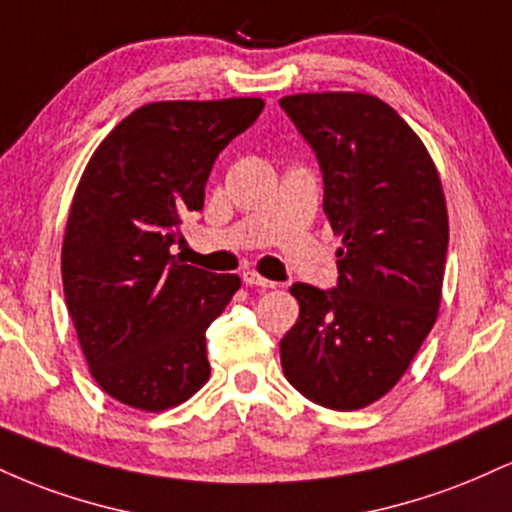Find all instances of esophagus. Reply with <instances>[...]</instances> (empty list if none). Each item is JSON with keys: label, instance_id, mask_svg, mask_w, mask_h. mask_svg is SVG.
I'll return each mask as SVG.
<instances>
[{"label": "esophagus", "instance_id": "34e87169", "mask_svg": "<svg viewBox=\"0 0 512 512\" xmlns=\"http://www.w3.org/2000/svg\"><path fill=\"white\" fill-rule=\"evenodd\" d=\"M243 281L248 286H260V289H274V281L264 279V276H260L257 272H243Z\"/></svg>", "mask_w": 512, "mask_h": 512}]
</instances>
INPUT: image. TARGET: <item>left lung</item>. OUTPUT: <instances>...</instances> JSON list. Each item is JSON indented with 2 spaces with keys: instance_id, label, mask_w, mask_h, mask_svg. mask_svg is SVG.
Returning <instances> with one entry per match:
<instances>
[{
  "instance_id": "left-lung-1",
  "label": "left lung",
  "mask_w": 512,
  "mask_h": 512,
  "mask_svg": "<svg viewBox=\"0 0 512 512\" xmlns=\"http://www.w3.org/2000/svg\"><path fill=\"white\" fill-rule=\"evenodd\" d=\"M315 151L334 233L337 286L293 284L301 303L281 339L286 380L327 409H361L390 392L438 317L448 209L414 129L368 93L279 101Z\"/></svg>"
}]
</instances>
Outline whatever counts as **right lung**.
Segmentation results:
<instances>
[{
  "instance_id": "right-lung-1",
  "label": "right lung",
  "mask_w": 512,
  "mask_h": 512,
  "mask_svg": "<svg viewBox=\"0 0 512 512\" xmlns=\"http://www.w3.org/2000/svg\"><path fill=\"white\" fill-rule=\"evenodd\" d=\"M262 98L161 101L117 125L81 175L62 245L67 310L93 380L127 407L163 411L209 380L207 327L240 289L173 255L202 211L219 154Z\"/></svg>"
}]
</instances>
